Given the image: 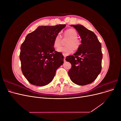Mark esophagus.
I'll return each mask as SVG.
<instances>
[{"label":"esophagus","instance_id":"34e87169","mask_svg":"<svg viewBox=\"0 0 121 121\" xmlns=\"http://www.w3.org/2000/svg\"><path fill=\"white\" fill-rule=\"evenodd\" d=\"M64 61H65V58H66V56H64Z\"/></svg>","mask_w":121,"mask_h":121}]
</instances>
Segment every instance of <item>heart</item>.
I'll return each mask as SVG.
<instances>
[{
  "label": "heart",
  "instance_id": "heart-1",
  "mask_svg": "<svg viewBox=\"0 0 121 121\" xmlns=\"http://www.w3.org/2000/svg\"><path fill=\"white\" fill-rule=\"evenodd\" d=\"M78 33L74 29H69L65 30L63 34V39H68L65 43V47H61L57 51L62 53L65 56L71 53L73 50H77L81 46V42L77 37ZM61 37L60 35H57L54 39L53 46L54 48L57 49L61 44Z\"/></svg>",
  "mask_w": 121,
  "mask_h": 121
}]
</instances>
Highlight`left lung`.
<instances>
[{"instance_id":"left-lung-1","label":"left lung","mask_w":121,"mask_h":121,"mask_svg":"<svg viewBox=\"0 0 121 121\" xmlns=\"http://www.w3.org/2000/svg\"><path fill=\"white\" fill-rule=\"evenodd\" d=\"M81 38L80 48L65 60L72 65L68 72L71 81L78 85L93 82L101 70V45L96 35L81 25H72Z\"/></svg>"}]
</instances>
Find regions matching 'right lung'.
<instances>
[{
	"instance_id": "obj_1",
	"label": "right lung",
	"mask_w": 121,
	"mask_h": 121,
	"mask_svg": "<svg viewBox=\"0 0 121 121\" xmlns=\"http://www.w3.org/2000/svg\"><path fill=\"white\" fill-rule=\"evenodd\" d=\"M65 25L39 26L28 34L21 46L20 59L24 76L38 86L52 81L56 69L64 63V56L56 52L54 39Z\"/></svg>"
}]
</instances>
